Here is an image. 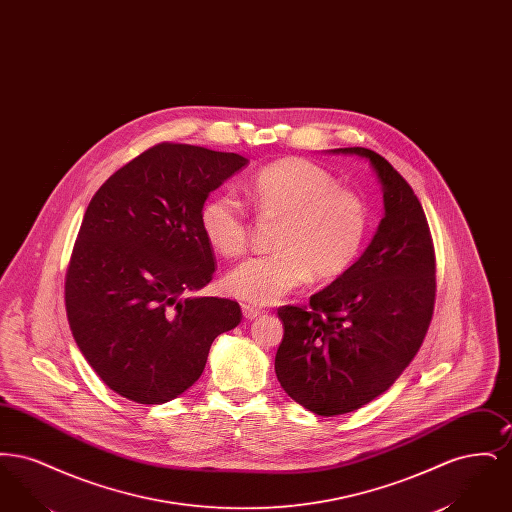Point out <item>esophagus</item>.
<instances>
[{
	"label": "esophagus",
	"mask_w": 512,
	"mask_h": 512,
	"mask_svg": "<svg viewBox=\"0 0 512 512\" xmlns=\"http://www.w3.org/2000/svg\"><path fill=\"white\" fill-rule=\"evenodd\" d=\"M242 313H244V317L247 318V320H253V318H257L261 315V309H257V307H253V305H242Z\"/></svg>",
	"instance_id": "34e87169"
}]
</instances>
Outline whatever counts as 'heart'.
<instances>
[{
  "instance_id": "1",
  "label": "heart",
  "mask_w": 512,
  "mask_h": 512,
  "mask_svg": "<svg viewBox=\"0 0 512 512\" xmlns=\"http://www.w3.org/2000/svg\"><path fill=\"white\" fill-rule=\"evenodd\" d=\"M249 197L265 220H278L270 255L230 270L224 286L249 305H272L305 284L340 276L357 259L366 236L365 201L341 188L317 163L288 157L270 163L249 182ZM199 226L209 245L224 257H238L249 244V220L234 194L207 199Z\"/></svg>"
}]
</instances>
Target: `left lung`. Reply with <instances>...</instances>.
I'll list each match as a JSON object with an SVG mask.
<instances>
[{"label": "left lung", "instance_id": "8db88e82", "mask_svg": "<svg viewBox=\"0 0 512 512\" xmlns=\"http://www.w3.org/2000/svg\"><path fill=\"white\" fill-rule=\"evenodd\" d=\"M332 151L368 159L386 213L357 263L307 307L278 309V382L320 416L357 411L388 390L418 353L436 301L434 244L413 188L372 149Z\"/></svg>", "mask_w": 512, "mask_h": 512}]
</instances>
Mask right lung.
Returning a JSON list of instances; mask_svg holds the SVG:
<instances>
[{
	"label": "right lung",
	"instance_id": "1",
	"mask_svg": "<svg viewBox=\"0 0 512 512\" xmlns=\"http://www.w3.org/2000/svg\"><path fill=\"white\" fill-rule=\"evenodd\" d=\"M247 165L238 153L157 144L92 197L65 278L74 341L122 397L161 405L194 386L211 343L242 320L222 297H186L213 280L199 213Z\"/></svg>",
	"mask_w": 512,
	"mask_h": 512
}]
</instances>
